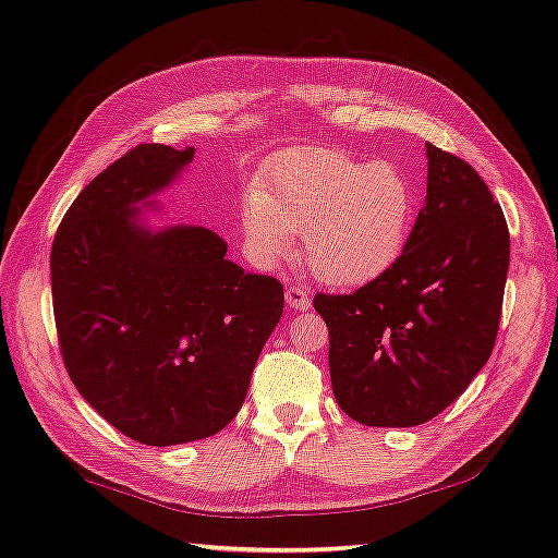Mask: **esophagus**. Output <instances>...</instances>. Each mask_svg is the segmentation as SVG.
I'll return each instance as SVG.
<instances>
[{
    "mask_svg": "<svg viewBox=\"0 0 558 558\" xmlns=\"http://www.w3.org/2000/svg\"><path fill=\"white\" fill-rule=\"evenodd\" d=\"M286 300H288V305L292 310H302V313H305V310H310V305H313V298H310V292L302 286H298V282H288Z\"/></svg>",
    "mask_w": 558,
    "mask_h": 558,
    "instance_id": "1",
    "label": "esophagus"
}]
</instances>
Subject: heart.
Returning <instances> with one entry per match:
<instances>
[{
    "label": "heart",
    "instance_id": "obj_1",
    "mask_svg": "<svg viewBox=\"0 0 558 558\" xmlns=\"http://www.w3.org/2000/svg\"><path fill=\"white\" fill-rule=\"evenodd\" d=\"M243 231L260 258L276 260L302 233L317 280L337 288L384 276L409 243L415 192L391 159L362 162L342 149H295L253 177Z\"/></svg>",
    "mask_w": 558,
    "mask_h": 558
}]
</instances>
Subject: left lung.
I'll return each mask as SVG.
<instances>
[{
	"label": "left lung",
	"instance_id": "left-lung-1",
	"mask_svg": "<svg viewBox=\"0 0 558 558\" xmlns=\"http://www.w3.org/2000/svg\"><path fill=\"white\" fill-rule=\"evenodd\" d=\"M426 202L401 258L352 295L315 298L332 391L349 418L421 426L493 354L509 268L505 214L460 157L426 143Z\"/></svg>",
	"mask_w": 558,
	"mask_h": 558
}]
</instances>
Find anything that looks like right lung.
Wrapping results in <instances>:
<instances>
[{
  "label": "right lung",
  "mask_w": 558,
  "mask_h": 558,
  "mask_svg": "<svg viewBox=\"0 0 558 558\" xmlns=\"http://www.w3.org/2000/svg\"><path fill=\"white\" fill-rule=\"evenodd\" d=\"M192 159L194 147L130 149L78 194L51 248L71 381L122 436L157 448L229 426L286 305L276 278L226 258L221 235L145 221Z\"/></svg>",
  "instance_id": "1"
}]
</instances>
